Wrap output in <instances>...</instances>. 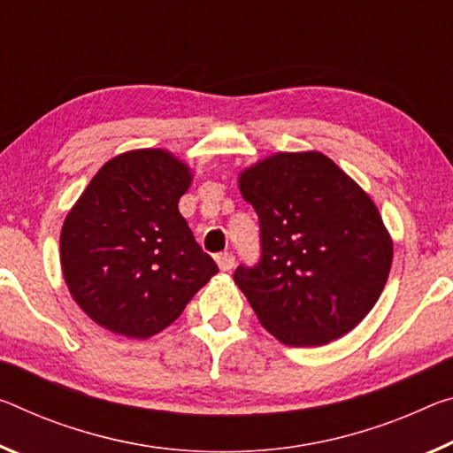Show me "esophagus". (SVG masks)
<instances>
[{"instance_id": "34e87169", "label": "esophagus", "mask_w": 453, "mask_h": 453, "mask_svg": "<svg viewBox=\"0 0 453 453\" xmlns=\"http://www.w3.org/2000/svg\"><path fill=\"white\" fill-rule=\"evenodd\" d=\"M215 262H218V265L224 272H229L234 268V264H235V256L232 254V252H221V254H218L215 256Z\"/></svg>"}]
</instances>
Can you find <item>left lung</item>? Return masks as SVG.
Instances as JSON below:
<instances>
[{"mask_svg": "<svg viewBox=\"0 0 453 453\" xmlns=\"http://www.w3.org/2000/svg\"><path fill=\"white\" fill-rule=\"evenodd\" d=\"M260 224V260L235 284L262 326L290 347H319L367 317L393 243L375 203L322 153H278L240 175Z\"/></svg>", "mask_w": 453, "mask_h": 453, "instance_id": "8db88e82", "label": "left lung"}]
</instances>
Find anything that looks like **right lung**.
<instances>
[{
    "mask_svg": "<svg viewBox=\"0 0 453 453\" xmlns=\"http://www.w3.org/2000/svg\"><path fill=\"white\" fill-rule=\"evenodd\" d=\"M189 183V169L167 150H128L100 167L66 215L64 280L100 326L149 339L219 272L179 213Z\"/></svg>",
    "mask_w": 453,
    "mask_h": 453,
    "instance_id": "obj_1",
    "label": "right lung"
}]
</instances>
